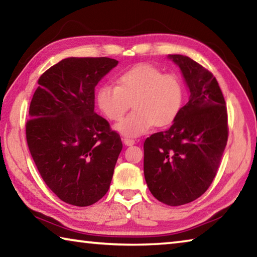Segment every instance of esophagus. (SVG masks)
<instances>
[{"instance_id":"obj_1","label":"esophagus","mask_w":257,"mask_h":257,"mask_svg":"<svg viewBox=\"0 0 257 257\" xmlns=\"http://www.w3.org/2000/svg\"><path fill=\"white\" fill-rule=\"evenodd\" d=\"M123 143L127 146H133L135 144V141H134V139H130V138H123Z\"/></svg>"}]
</instances>
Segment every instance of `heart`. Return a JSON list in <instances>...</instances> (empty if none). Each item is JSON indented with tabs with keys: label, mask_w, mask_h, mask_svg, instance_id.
<instances>
[{
	"label": "heart",
	"mask_w": 257,
	"mask_h": 257,
	"mask_svg": "<svg viewBox=\"0 0 257 257\" xmlns=\"http://www.w3.org/2000/svg\"><path fill=\"white\" fill-rule=\"evenodd\" d=\"M96 104L111 121H119L130 107L135 110L116 124L127 137H136L153 127H165L177 119L184 105L185 85L176 73H164L151 64H139L116 78V86H99Z\"/></svg>",
	"instance_id": "1"
}]
</instances>
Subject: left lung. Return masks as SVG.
<instances>
[{"mask_svg":"<svg viewBox=\"0 0 257 257\" xmlns=\"http://www.w3.org/2000/svg\"><path fill=\"white\" fill-rule=\"evenodd\" d=\"M169 59L184 75L189 101L170 128L146 138L144 175L158 201L179 206L202 196L214 179L228 141V114L211 71L188 56Z\"/></svg>","mask_w":257,"mask_h":257,"instance_id":"left-lung-1","label":"left lung"}]
</instances>
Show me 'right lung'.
Wrapping results in <instances>:
<instances>
[{"label": "right lung", "instance_id": "right-lung-1", "mask_svg": "<svg viewBox=\"0 0 257 257\" xmlns=\"http://www.w3.org/2000/svg\"><path fill=\"white\" fill-rule=\"evenodd\" d=\"M118 64L110 58H68L43 73L26 123L28 149L61 201L88 206L110 188L122 150L120 135L94 111L95 86Z\"/></svg>", "mask_w": 257, "mask_h": 257}]
</instances>
